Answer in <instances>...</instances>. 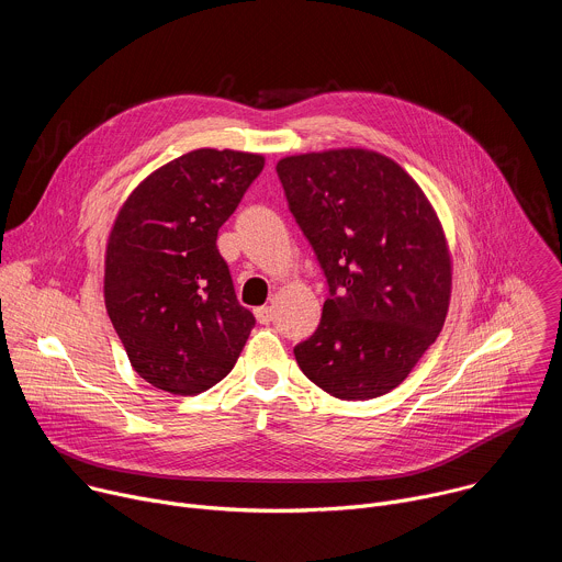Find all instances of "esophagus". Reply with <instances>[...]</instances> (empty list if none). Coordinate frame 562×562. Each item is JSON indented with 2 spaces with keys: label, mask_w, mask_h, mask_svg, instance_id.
Returning a JSON list of instances; mask_svg holds the SVG:
<instances>
[{
  "label": "esophagus",
  "mask_w": 562,
  "mask_h": 562,
  "mask_svg": "<svg viewBox=\"0 0 562 562\" xmlns=\"http://www.w3.org/2000/svg\"><path fill=\"white\" fill-rule=\"evenodd\" d=\"M256 317H258L260 325H269L271 319H273V308L271 306H258L256 308Z\"/></svg>",
  "instance_id": "obj_1"
}]
</instances>
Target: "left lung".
Instances as JSON below:
<instances>
[{
    "label": "left lung",
    "instance_id": "8db88e82",
    "mask_svg": "<svg viewBox=\"0 0 562 562\" xmlns=\"http://www.w3.org/2000/svg\"><path fill=\"white\" fill-rule=\"evenodd\" d=\"M276 171L331 293L295 360L334 397L384 395L442 331L451 297L442 224L416 180L369 148L289 155Z\"/></svg>",
    "mask_w": 562,
    "mask_h": 562
}]
</instances>
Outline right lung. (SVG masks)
Instances as JSON below:
<instances>
[{"label": "right lung", "instance_id": "add662e5", "mask_svg": "<svg viewBox=\"0 0 562 562\" xmlns=\"http://www.w3.org/2000/svg\"><path fill=\"white\" fill-rule=\"evenodd\" d=\"M262 169L260 153L195 148L144 178L117 211L104 302L131 367L155 389H211L256 327L215 239Z\"/></svg>", "mask_w": 562, "mask_h": 562}]
</instances>
